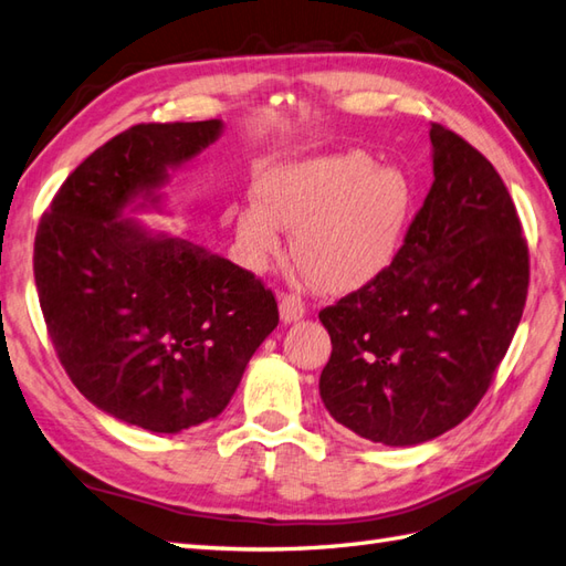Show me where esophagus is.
<instances>
[{
    "mask_svg": "<svg viewBox=\"0 0 566 566\" xmlns=\"http://www.w3.org/2000/svg\"><path fill=\"white\" fill-rule=\"evenodd\" d=\"M279 312H281L283 324H293V322H300L305 317V305H303V300L295 295H281Z\"/></svg>",
    "mask_w": 566,
    "mask_h": 566,
    "instance_id": "1",
    "label": "esophagus"
}]
</instances>
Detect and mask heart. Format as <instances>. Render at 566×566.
<instances>
[{
    "instance_id": "heart-1",
    "label": "heart",
    "mask_w": 566,
    "mask_h": 566,
    "mask_svg": "<svg viewBox=\"0 0 566 566\" xmlns=\"http://www.w3.org/2000/svg\"><path fill=\"white\" fill-rule=\"evenodd\" d=\"M254 198L224 210L244 261L263 269L281 254V228L293 230L295 259L329 295L356 293L392 266L413 208L407 174L356 147L271 167Z\"/></svg>"
}]
</instances>
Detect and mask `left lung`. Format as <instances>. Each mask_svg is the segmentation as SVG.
<instances>
[{
  "mask_svg": "<svg viewBox=\"0 0 566 566\" xmlns=\"http://www.w3.org/2000/svg\"><path fill=\"white\" fill-rule=\"evenodd\" d=\"M433 186L378 281L319 312L326 411L382 446L458 426L504 360L528 295V244L496 169L431 125Z\"/></svg>",
  "mask_w": 566,
  "mask_h": 566,
  "instance_id": "obj_1",
  "label": "left lung"
}]
</instances>
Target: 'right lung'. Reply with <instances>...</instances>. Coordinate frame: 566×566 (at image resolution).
<instances>
[{"instance_id":"obj_1","label":"right lung","mask_w":566,"mask_h":566,"mask_svg":"<svg viewBox=\"0 0 566 566\" xmlns=\"http://www.w3.org/2000/svg\"><path fill=\"white\" fill-rule=\"evenodd\" d=\"M222 128L133 125L70 174L35 232L38 300L70 380L108 417L155 433L220 417L279 326L254 273L135 218L167 208L171 171Z\"/></svg>"}]
</instances>
